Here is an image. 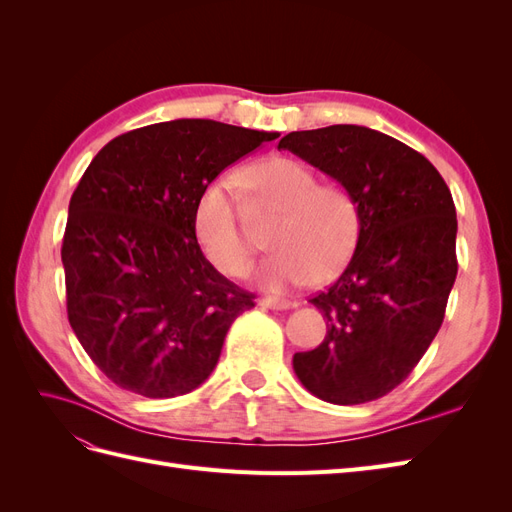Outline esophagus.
<instances>
[{
  "label": "esophagus",
  "mask_w": 512,
  "mask_h": 512,
  "mask_svg": "<svg viewBox=\"0 0 512 512\" xmlns=\"http://www.w3.org/2000/svg\"><path fill=\"white\" fill-rule=\"evenodd\" d=\"M258 305L267 307V309H290L294 303L286 301V299H275V297H262L258 299Z\"/></svg>",
  "instance_id": "1"
}]
</instances>
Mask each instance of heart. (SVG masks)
I'll return each mask as SVG.
<instances>
[{"label":"heart","mask_w":512,"mask_h":512,"mask_svg":"<svg viewBox=\"0 0 512 512\" xmlns=\"http://www.w3.org/2000/svg\"><path fill=\"white\" fill-rule=\"evenodd\" d=\"M241 181L282 218L271 230L275 254L260 271L269 290L329 284L352 260L361 239V211L354 196L335 183H318L307 164L288 156H269L247 166ZM194 232L207 258L222 273L243 277L254 267V250L239 224L235 183L215 179L200 192Z\"/></svg>","instance_id":"obj_1"}]
</instances>
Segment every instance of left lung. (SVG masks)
I'll return each mask as SVG.
<instances>
[{
    "label": "left lung",
    "instance_id": "1",
    "mask_svg": "<svg viewBox=\"0 0 512 512\" xmlns=\"http://www.w3.org/2000/svg\"><path fill=\"white\" fill-rule=\"evenodd\" d=\"M288 149L333 177L361 211V239L339 280L316 294L327 335L292 356L322 401L354 406L391 393L440 331L457 277L451 190L425 156L365 126L286 134Z\"/></svg>",
    "mask_w": 512,
    "mask_h": 512
}]
</instances>
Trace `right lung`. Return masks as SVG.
I'll use <instances>...</instances> for the list:
<instances>
[{"label": "right lung", "instance_id": "right-lung-1", "mask_svg": "<svg viewBox=\"0 0 512 512\" xmlns=\"http://www.w3.org/2000/svg\"><path fill=\"white\" fill-rule=\"evenodd\" d=\"M211 119L113 138L70 198L61 245L70 327L121 389L166 399L198 389L254 294L215 269L194 232L196 200L222 170L275 141Z\"/></svg>", "mask_w": 512, "mask_h": 512}]
</instances>
